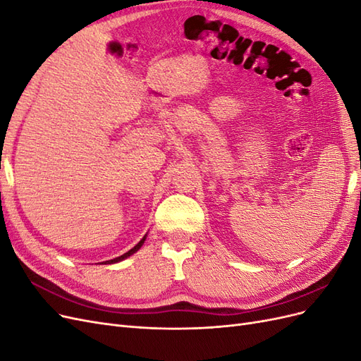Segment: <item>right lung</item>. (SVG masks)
<instances>
[{"label": "right lung", "instance_id": "add662e5", "mask_svg": "<svg viewBox=\"0 0 361 361\" xmlns=\"http://www.w3.org/2000/svg\"><path fill=\"white\" fill-rule=\"evenodd\" d=\"M146 238H147V235H145L143 238H141V241L134 247V248H130L128 253H125V255H122V256H118V257H116V259H111V260H106L105 264H117V262H122V260H125V259H128L129 256H133L134 253H137V251L143 247V244H145V241H146Z\"/></svg>", "mask_w": 361, "mask_h": 361}]
</instances>
